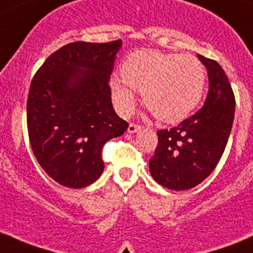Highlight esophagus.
Listing matches in <instances>:
<instances>
[{
	"instance_id": "esophagus-1",
	"label": "esophagus",
	"mask_w": 253,
	"mask_h": 253,
	"mask_svg": "<svg viewBox=\"0 0 253 253\" xmlns=\"http://www.w3.org/2000/svg\"><path fill=\"white\" fill-rule=\"evenodd\" d=\"M141 129V125L139 124H134V123H130L128 126V133H136Z\"/></svg>"
}]
</instances>
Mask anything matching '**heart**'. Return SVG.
I'll use <instances>...</instances> for the list:
<instances>
[{
  "label": "heart",
  "instance_id": "obj_1",
  "mask_svg": "<svg viewBox=\"0 0 253 253\" xmlns=\"http://www.w3.org/2000/svg\"><path fill=\"white\" fill-rule=\"evenodd\" d=\"M206 69L191 54L138 50L122 66V78H110L114 104L122 115L135 107V92L159 120L177 123L185 119L203 98Z\"/></svg>",
  "mask_w": 253,
  "mask_h": 253
}]
</instances>
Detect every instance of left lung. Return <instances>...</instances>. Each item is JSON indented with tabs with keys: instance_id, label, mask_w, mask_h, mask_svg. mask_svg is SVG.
<instances>
[{
	"instance_id": "1",
	"label": "left lung",
	"mask_w": 253,
	"mask_h": 253,
	"mask_svg": "<svg viewBox=\"0 0 253 253\" xmlns=\"http://www.w3.org/2000/svg\"><path fill=\"white\" fill-rule=\"evenodd\" d=\"M208 69L209 93L204 107L171 129L158 131L149 160L156 182L170 190H189L203 182L222 156L235 117V94L222 67L197 54Z\"/></svg>"
}]
</instances>
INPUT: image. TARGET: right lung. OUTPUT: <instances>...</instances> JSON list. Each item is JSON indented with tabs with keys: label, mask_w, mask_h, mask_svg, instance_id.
Segmentation results:
<instances>
[{
	"label": "right lung",
	"mask_w": 253,
	"mask_h": 253,
	"mask_svg": "<svg viewBox=\"0 0 253 253\" xmlns=\"http://www.w3.org/2000/svg\"><path fill=\"white\" fill-rule=\"evenodd\" d=\"M122 41L73 42L52 53L32 79L27 129L38 164L54 181L81 189L104 170L102 149L128 123L114 112L110 74Z\"/></svg>",
	"instance_id": "right-lung-1"
}]
</instances>
